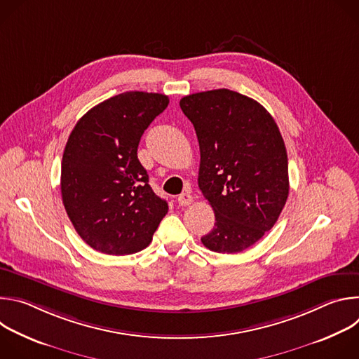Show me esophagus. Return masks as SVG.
<instances>
[{
	"instance_id": "esophagus-1",
	"label": "esophagus",
	"mask_w": 359,
	"mask_h": 359,
	"mask_svg": "<svg viewBox=\"0 0 359 359\" xmlns=\"http://www.w3.org/2000/svg\"><path fill=\"white\" fill-rule=\"evenodd\" d=\"M191 201H193V196L190 193H182L177 197V203L180 206H189V204H191Z\"/></svg>"
}]
</instances>
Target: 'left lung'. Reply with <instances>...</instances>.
I'll return each mask as SVG.
<instances>
[{
  "label": "left lung",
  "mask_w": 359,
  "mask_h": 359,
  "mask_svg": "<svg viewBox=\"0 0 359 359\" xmlns=\"http://www.w3.org/2000/svg\"><path fill=\"white\" fill-rule=\"evenodd\" d=\"M198 147V189L216 223L201 243L216 252H240L271 230L288 197V159L267 109L230 89L180 99Z\"/></svg>",
  "instance_id": "8db88e82"
}]
</instances>
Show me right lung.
<instances>
[{"label":"right lung","instance_id":"add662e5","mask_svg":"<svg viewBox=\"0 0 359 359\" xmlns=\"http://www.w3.org/2000/svg\"><path fill=\"white\" fill-rule=\"evenodd\" d=\"M169 105L162 93L130 90L88 111L62 156L61 193L69 220L93 250L125 255L149 245L168 203L137 159L143 132Z\"/></svg>","mask_w":359,"mask_h":359}]
</instances>
